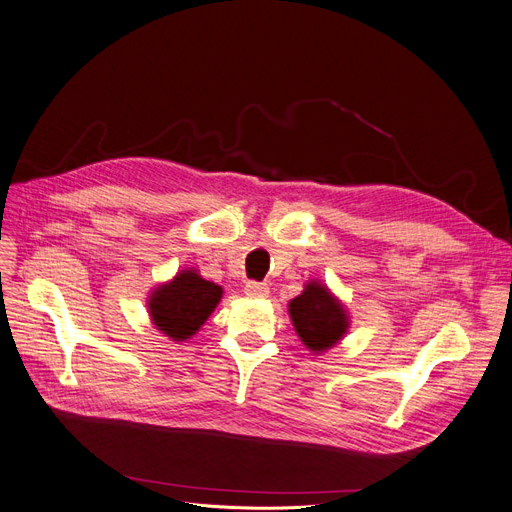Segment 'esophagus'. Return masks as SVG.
I'll list each match as a JSON object with an SVG mask.
<instances>
[{"mask_svg":"<svg viewBox=\"0 0 512 512\" xmlns=\"http://www.w3.org/2000/svg\"><path fill=\"white\" fill-rule=\"evenodd\" d=\"M246 295L250 297H266L268 295V285L266 283H256V281H248L244 287Z\"/></svg>","mask_w":512,"mask_h":512,"instance_id":"esophagus-1","label":"esophagus"}]
</instances>
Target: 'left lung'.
<instances>
[{"mask_svg": "<svg viewBox=\"0 0 512 512\" xmlns=\"http://www.w3.org/2000/svg\"><path fill=\"white\" fill-rule=\"evenodd\" d=\"M289 318L299 341L312 353H324L339 345L351 324L345 304L316 279H310L304 291L291 299Z\"/></svg>", "mask_w": 512, "mask_h": 512, "instance_id": "8db88e82", "label": "left lung"}]
</instances>
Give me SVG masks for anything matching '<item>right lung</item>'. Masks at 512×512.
<instances>
[{
  "label": "right lung",
  "instance_id": "right-lung-1",
  "mask_svg": "<svg viewBox=\"0 0 512 512\" xmlns=\"http://www.w3.org/2000/svg\"><path fill=\"white\" fill-rule=\"evenodd\" d=\"M223 297V287L200 277L196 268L157 285L146 299L150 322L171 341L194 337Z\"/></svg>",
  "mask_w": 512,
  "mask_h": 512
}]
</instances>
